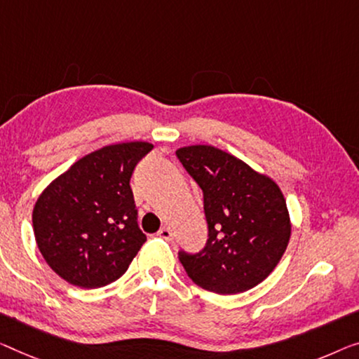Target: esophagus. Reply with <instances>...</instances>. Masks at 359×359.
I'll return each mask as SVG.
<instances>
[{
  "mask_svg": "<svg viewBox=\"0 0 359 359\" xmlns=\"http://www.w3.org/2000/svg\"><path fill=\"white\" fill-rule=\"evenodd\" d=\"M158 237L163 238V240H170V238H172V232H170L169 227H161L158 231Z\"/></svg>",
  "mask_w": 359,
  "mask_h": 359,
  "instance_id": "34e87169",
  "label": "esophagus"
}]
</instances>
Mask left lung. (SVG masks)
I'll return each instance as SVG.
<instances>
[{"instance_id": "obj_1", "label": "left lung", "mask_w": 359, "mask_h": 359, "mask_svg": "<svg viewBox=\"0 0 359 359\" xmlns=\"http://www.w3.org/2000/svg\"><path fill=\"white\" fill-rule=\"evenodd\" d=\"M179 161L203 190L208 240L200 253L179 251L196 285L219 295L247 292L279 264L292 224L279 185L211 145L179 148Z\"/></svg>"}]
</instances>
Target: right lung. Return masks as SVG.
<instances>
[{
	"instance_id": "right-lung-1",
	"label": "right lung",
	"mask_w": 359,
	"mask_h": 359,
	"mask_svg": "<svg viewBox=\"0 0 359 359\" xmlns=\"http://www.w3.org/2000/svg\"><path fill=\"white\" fill-rule=\"evenodd\" d=\"M151 149L147 142L96 149L41 191L32 214L35 240L48 266L66 282L80 288L108 285L147 242L130 177Z\"/></svg>"
}]
</instances>
